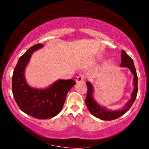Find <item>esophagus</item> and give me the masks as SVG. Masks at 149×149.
<instances>
[{
  "label": "esophagus",
  "mask_w": 149,
  "mask_h": 149,
  "mask_svg": "<svg viewBox=\"0 0 149 149\" xmlns=\"http://www.w3.org/2000/svg\"><path fill=\"white\" fill-rule=\"evenodd\" d=\"M85 78V77L84 75H79V76L77 77L76 79V83H80V82L84 81Z\"/></svg>",
  "instance_id": "1"
}]
</instances>
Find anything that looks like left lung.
<instances>
[{"label":"left lung","instance_id":"8db88e82","mask_svg":"<svg viewBox=\"0 0 149 149\" xmlns=\"http://www.w3.org/2000/svg\"><path fill=\"white\" fill-rule=\"evenodd\" d=\"M121 66H125V67L129 68L130 69L131 72L134 75V90L132 93L131 100L127 102L125 107L122 109L118 111H107V109L101 107L98 104L95 102V100L92 97V85L90 82H86V85L88 86V92H87L86 100H85V104H86L88 110L94 116L104 120H112L117 119L118 118L124 115L126 112L130 109L132 106L133 103L134 102L135 99L136 97L138 92V78L136 75V69L134 67V62H133L132 59L127 55V53L124 50H122V54H121Z\"/></svg>","mask_w":149,"mask_h":149}]
</instances>
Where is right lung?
Returning <instances> with one entry per match:
<instances>
[{"label": "right lung", "instance_id": "add662e5", "mask_svg": "<svg viewBox=\"0 0 149 149\" xmlns=\"http://www.w3.org/2000/svg\"><path fill=\"white\" fill-rule=\"evenodd\" d=\"M42 43L31 47L19 59L12 78V91L19 108L37 119H48L61 111L66 95L76 84L75 80H59L47 89L38 90L28 85L24 70L32 52L42 47Z\"/></svg>", "mask_w": 149, "mask_h": 149}]
</instances>
